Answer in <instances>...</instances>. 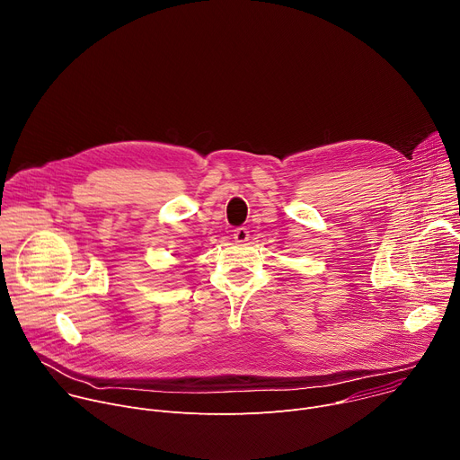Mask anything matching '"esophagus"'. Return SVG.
I'll return each mask as SVG.
<instances>
[{
	"label": "esophagus",
	"mask_w": 460,
	"mask_h": 460,
	"mask_svg": "<svg viewBox=\"0 0 460 460\" xmlns=\"http://www.w3.org/2000/svg\"><path fill=\"white\" fill-rule=\"evenodd\" d=\"M233 238H234V242H238V243L247 242V240H249V231H247V227H236L234 233H233Z\"/></svg>",
	"instance_id": "34e87169"
}]
</instances>
